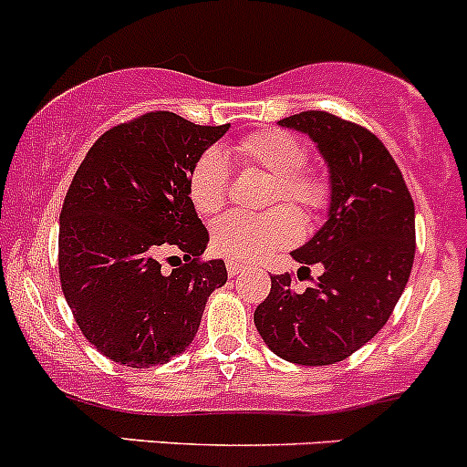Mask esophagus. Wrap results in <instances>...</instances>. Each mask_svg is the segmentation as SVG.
<instances>
[{
  "instance_id": "34e87169",
  "label": "esophagus",
  "mask_w": 467,
  "mask_h": 467,
  "mask_svg": "<svg viewBox=\"0 0 467 467\" xmlns=\"http://www.w3.org/2000/svg\"><path fill=\"white\" fill-rule=\"evenodd\" d=\"M225 268H228V275L230 277H234V275H239V273H244V264L233 262V260H228V264H225Z\"/></svg>"
}]
</instances>
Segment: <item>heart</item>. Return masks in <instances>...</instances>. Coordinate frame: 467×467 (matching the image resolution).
I'll list each match as a JSON object with an SVG mask.
<instances>
[{
    "instance_id": "heart-1",
    "label": "heart",
    "mask_w": 467,
    "mask_h": 467,
    "mask_svg": "<svg viewBox=\"0 0 467 467\" xmlns=\"http://www.w3.org/2000/svg\"><path fill=\"white\" fill-rule=\"evenodd\" d=\"M239 162L271 173L266 203L298 207L318 214L329 203V182L318 169L305 162L307 150L296 135L268 129L246 135L233 146ZM228 196V164L216 149H207L190 173V199L196 212L212 216ZM300 237V221L289 207L253 212H228L212 225V246L233 262H251L268 251L286 246Z\"/></svg>"
}]
</instances>
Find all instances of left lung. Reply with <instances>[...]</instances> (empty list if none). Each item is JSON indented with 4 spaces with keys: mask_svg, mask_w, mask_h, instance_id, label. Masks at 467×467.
Instances as JSON below:
<instances>
[{
    "mask_svg": "<svg viewBox=\"0 0 467 467\" xmlns=\"http://www.w3.org/2000/svg\"><path fill=\"white\" fill-rule=\"evenodd\" d=\"M277 124L317 142L332 194L323 228L291 253L300 264H321L317 285L298 294L289 273L271 275L255 327L291 364H337L366 346L393 314L416 255V210L402 171L368 129L323 110Z\"/></svg>",
    "mask_w": 467,
    "mask_h": 467,
    "instance_id": "obj_1",
    "label": "left lung"
}]
</instances>
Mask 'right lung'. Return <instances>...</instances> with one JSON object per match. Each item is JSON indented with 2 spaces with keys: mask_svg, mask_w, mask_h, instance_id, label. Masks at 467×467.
Here are the masks:
<instances>
[{
  "mask_svg": "<svg viewBox=\"0 0 467 467\" xmlns=\"http://www.w3.org/2000/svg\"><path fill=\"white\" fill-rule=\"evenodd\" d=\"M228 129L146 112L106 130L74 173L60 210V286L83 337L117 364L149 368L185 352L228 280L223 260H201L210 234L190 199L192 167ZM164 254L179 260L171 274Z\"/></svg>",
  "mask_w": 467,
  "mask_h": 467,
  "instance_id": "add662e5",
  "label": "right lung"
}]
</instances>
